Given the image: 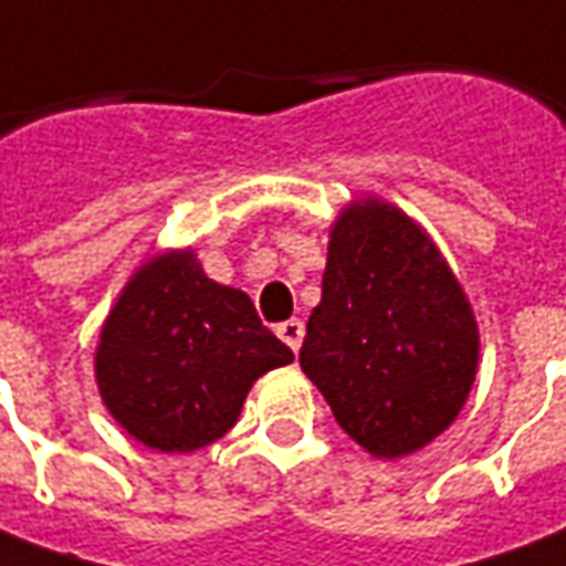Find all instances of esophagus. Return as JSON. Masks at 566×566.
Wrapping results in <instances>:
<instances>
[{"label":"esophagus","mask_w":566,"mask_h":566,"mask_svg":"<svg viewBox=\"0 0 566 566\" xmlns=\"http://www.w3.org/2000/svg\"><path fill=\"white\" fill-rule=\"evenodd\" d=\"M276 335H280L292 350H298L302 348V338H305V323L295 321V317H292V321H283L276 326Z\"/></svg>","instance_id":"1"}]
</instances>
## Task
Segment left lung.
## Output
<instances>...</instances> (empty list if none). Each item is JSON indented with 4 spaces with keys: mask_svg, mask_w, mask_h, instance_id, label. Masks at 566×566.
Instances as JSON below:
<instances>
[{
    "mask_svg": "<svg viewBox=\"0 0 566 566\" xmlns=\"http://www.w3.org/2000/svg\"><path fill=\"white\" fill-rule=\"evenodd\" d=\"M302 369L373 455L438 438L478 369V323L453 271L403 212L354 202L335 221Z\"/></svg>",
    "mask_w": 566,
    "mask_h": 566,
    "instance_id": "8db88e82",
    "label": "left lung"
}]
</instances>
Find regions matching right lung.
<instances>
[{"label": "right lung", "mask_w": 566, "mask_h": 566, "mask_svg": "<svg viewBox=\"0 0 566 566\" xmlns=\"http://www.w3.org/2000/svg\"><path fill=\"white\" fill-rule=\"evenodd\" d=\"M292 364L249 295L218 286L193 252L144 264L101 329L97 388L113 419L163 453L228 434L261 373Z\"/></svg>", "instance_id": "add662e5"}]
</instances>
